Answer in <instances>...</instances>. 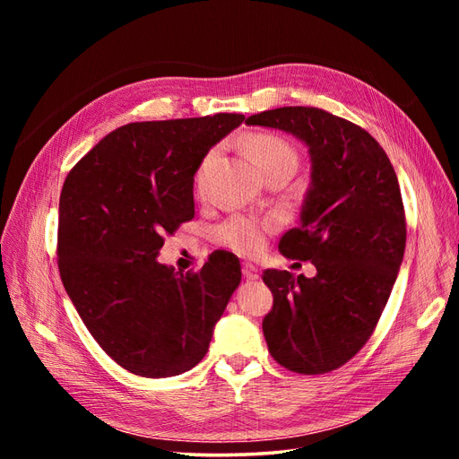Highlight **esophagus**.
<instances>
[{
	"label": "esophagus",
	"instance_id": "obj_1",
	"mask_svg": "<svg viewBox=\"0 0 459 459\" xmlns=\"http://www.w3.org/2000/svg\"><path fill=\"white\" fill-rule=\"evenodd\" d=\"M243 277L245 280H258V268L255 266V264H251V262H245L243 264Z\"/></svg>",
	"mask_w": 459,
	"mask_h": 459
}]
</instances>
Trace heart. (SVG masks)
Masks as SVG:
<instances>
[{"mask_svg":"<svg viewBox=\"0 0 459 459\" xmlns=\"http://www.w3.org/2000/svg\"><path fill=\"white\" fill-rule=\"evenodd\" d=\"M245 149L264 176H270L275 170L290 169L297 170L299 152L285 137L275 134H248L245 137ZM216 157V151H208L201 160L195 172V184L203 187L206 182V174L211 170V164ZM275 230V220L272 216L258 218L248 214H235L221 221L214 230V241L243 256H253L266 243L268 235Z\"/></svg>","mask_w":459,"mask_h":459,"instance_id":"obj_1","label":"heart"}]
</instances>
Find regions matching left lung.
Masks as SVG:
<instances>
[{"instance_id": "left-lung-1", "label": "left lung", "mask_w": 459, "mask_h": 459, "mask_svg": "<svg viewBox=\"0 0 459 459\" xmlns=\"http://www.w3.org/2000/svg\"><path fill=\"white\" fill-rule=\"evenodd\" d=\"M308 145L312 182L300 226L280 251L310 260L314 277L266 270L273 307L262 331L277 364L319 375L341 368L371 337L406 248L398 178L383 147L356 124L316 107H281L245 120Z\"/></svg>"}]
</instances>
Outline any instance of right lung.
Listing matches in <instances>:
<instances>
[{"instance_id":"add662e5","label":"right lung","mask_w":459,"mask_h":459,"mask_svg":"<svg viewBox=\"0 0 459 459\" xmlns=\"http://www.w3.org/2000/svg\"><path fill=\"white\" fill-rule=\"evenodd\" d=\"M243 120L218 113L126 124L82 157L63 184V285L101 349L142 377L195 368L241 283L239 258L228 251H214L186 275L157 255L164 235L195 216L201 160Z\"/></svg>"}]
</instances>
